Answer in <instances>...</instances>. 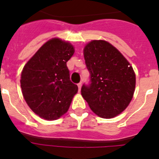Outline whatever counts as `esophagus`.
<instances>
[{
	"label": "esophagus",
	"instance_id": "esophagus-1",
	"mask_svg": "<svg viewBox=\"0 0 159 159\" xmlns=\"http://www.w3.org/2000/svg\"><path fill=\"white\" fill-rule=\"evenodd\" d=\"M78 88H79V92H80V89H81V87H82V83H79L78 84Z\"/></svg>",
	"mask_w": 159,
	"mask_h": 159
}]
</instances>
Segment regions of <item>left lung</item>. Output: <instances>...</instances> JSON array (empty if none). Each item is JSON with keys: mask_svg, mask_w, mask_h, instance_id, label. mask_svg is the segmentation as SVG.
Masks as SVG:
<instances>
[{"mask_svg": "<svg viewBox=\"0 0 159 159\" xmlns=\"http://www.w3.org/2000/svg\"><path fill=\"white\" fill-rule=\"evenodd\" d=\"M90 84L81 95L97 116L111 119L127 107L135 88L133 67L116 48L105 40H92L84 49Z\"/></svg>", "mask_w": 159, "mask_h": 159, "instance_id": "left-lung-1", "label": "left lung"}]
</instances>
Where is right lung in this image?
<instances>
[{
  "instance_id": "add662e5",
  "label": "right lung",
  "mask_w": 159,
  "mask_h": 159,
  "mask_svg": "<svg viewBox=\"0 0 159 159\" xmlns=\"http://www.w3.org/2000/svg\"><path fill=\"white\" fill-rule=\"evenodd\" d=\"M75 52L68 42L53 38L25 64L20 87L31 110L40 118L54 120L69 108L78 87L70 80L67 62Z\"/></svg>"
}]
</instances>
